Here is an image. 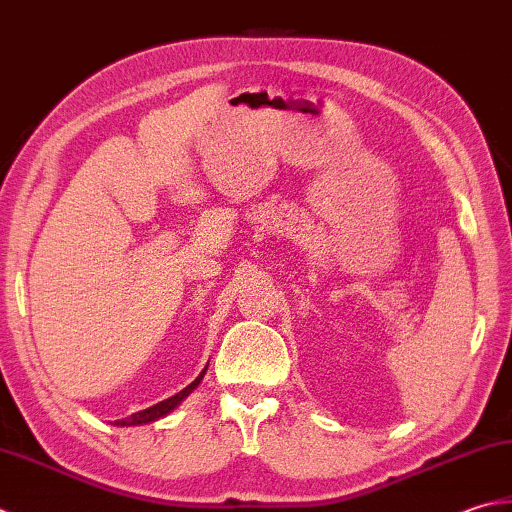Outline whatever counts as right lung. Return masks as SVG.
<instances>
[{"instance_id":"1","label":"right lung","mask_w":512,"mask_h":512,"mask_svg":"<svg viewBox=\"0 0 512 512\" xmlns=\"http://www.w3.org/2000/svg\"><path fill=\"white\" fill-rule=\"evenodd\" d=\"M207 364H210V362H207ZM205 371H207V367H205L201 373H198V378H196L192 384H187V387H185L183 391L172 395V398L163 400V402L154 404V406H148V409H143V411H139V413H132L130 417H125V420H117V422H114V426H141V424H150V422L161 420V417L172 413V411L176 409V406H179V404L187 398V395H190V393L198 387V384H201Z\"/></svg>"}]
</instances>
